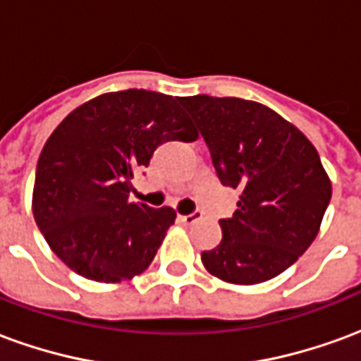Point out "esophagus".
<instances>
[{"label":"esophagus","instance_id":"34e87169","mask_svg":"<svg viewBox=\"0 0 361 361\" xmlns=\"http://www.w3.org/2000/svg\"><path fill=\"white\" fill-rule=\"evenodd\" d=\"M203 219V212L201 211H193L191 214H180V220L183 224H195L197 220Z\"/></svg>","mask_w":361,"mask_h":361}]
</instances>
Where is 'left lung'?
Here are the masks:
<instances>
[{
    "mask_svg": "<svg viewBox=\"0 0 361 361\" xmlns=\"http://www.w3.org/2000/svg\"><path fill=\"white\" fill-rule=\"evenodd\" d=\"M238 209L220 220L222 242L201 259L230 284H259L294 265L321 226L331 180L310 139L263 104L197 94L181 98Z\"/></svg>",
    "mask_w": 361,
    "mask_h": 361,
    "instance_id": "left-lung-1",
    "label": "left lung"
}]
</instances>
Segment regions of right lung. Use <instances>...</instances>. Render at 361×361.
Masks as SVG:
<instances>
[{
    "instance_id": "add662e5",
    "label": "right lung",
    "mask_w": 361,
    "mask_h": 361,
    "mask_svg": "<svg viewBox=\"0 0 361 361\" xmlns=\"http://www.w3.org/2000/svg\"><path fill=\"white\" fill-rule=\"evenodd\" d=\"M173 96L129 89L75 108L44 145L32 214L51 251L94 282L141 274L176 220L170 207L133 203L131 180L166 141H195Z\"/></svg>"
}]
</instances>
